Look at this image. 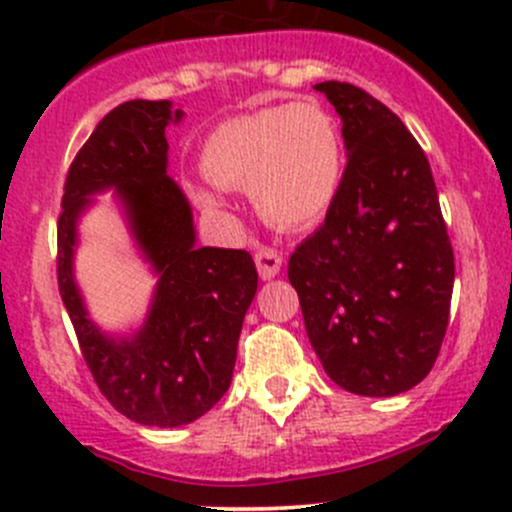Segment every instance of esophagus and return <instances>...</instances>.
Wrapping results in <instances>:
<instances>
[{
    "label": "esophagus",
    "instance_id": "1",
    "mask_svg": "<svg viewBox=\"0 0 512 512\" xmlns=\"http://www.w3.org/2000/svg\"><path fill=\"white\" fill-rule=\"evenodd\" d=\"M255 265L262 280H272L275 275H280L282 255L277 250H272V247H262V250L255 252Z\"/></svg>",
    "mask_w": 512,
    "mask_h": 512
}]
</instances>
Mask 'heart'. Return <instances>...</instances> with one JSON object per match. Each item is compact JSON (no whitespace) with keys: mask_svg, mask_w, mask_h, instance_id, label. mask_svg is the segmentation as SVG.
Wrapping results in <instances>:
<instances>
[{"mask_svg":"<svg viewBox=\"0 0 512 512\" xmlns=\"http://www.w3.org/2000/svg\"><path fill=\"white\" fill-rule=\"evenodd\" d=\"M200 168L220 190H250L257 213L277 227L317 223L342 180V143L334 121L312 101L262 108L220 123L203 143ZM210 185L190 183L203 210L223 208Z\"/></svg>","mask_w":512,"mask_h":512,"instance_id":"obj_1","label":"heart"}]
</instances>
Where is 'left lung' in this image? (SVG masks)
Returning <instances> with one entry per match:
<instances>
[{
  "instance_id": "obj_1",
  "label": "left lung",
  "mask_w": 512,
  "mask_h": 512,
  "mask_svg": "<svg viewBox=\"0 0 512 512\" xmlns=\"http://www.w3.org/2000/svg\"><path fill=\"white\" fill-rule=\"evenodd\" d=\"M314 89L342 116L349 160L287 277L329 379L359 396L404 394L436 364L456 275L431 165L379 98L347 81Z\"/></svg>"
}]
</instances>
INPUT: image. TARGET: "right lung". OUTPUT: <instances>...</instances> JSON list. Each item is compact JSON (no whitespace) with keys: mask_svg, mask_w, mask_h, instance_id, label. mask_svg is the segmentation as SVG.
Instances as JSON below:
<instances>
[{"mask_svg":"<svg viewBox=\"0 0 512 512\" xmlns=\"http://www.w3.org/2000/svg\"><path fill=\"white\" fill-rule=\"evenodd\" d=\"M168 101H126L108 111L71 160L56 223V277L81 354L108 404L143 426L173 428L208 414L235 369L242 319L257 292L247 250L195 247L193 215L165 175ZM116 187L161 282L147 327L103 338L85 317L70 275L75 218L98 189Z\"/></svg>","mask_w":512,"mask_h":512,"instance_id":"right-lung-1","label":"right lung"}]
</instances>
